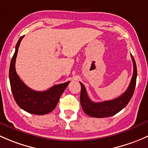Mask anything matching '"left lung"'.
Segmentation results:
<instances>
[{"label": "left lung", "mask_w": 148, "mask_h": 148, "mask_svg": "<svg viewBox=\"0 0 148 148\" xmlns=\"http://www.w3.org/2000/svg\"><path fill=\"white\" fill-rule=\"evenodd\" d=\"M131 58L133 63V75L130 85L124 93L114 100L100 102V103L92 102L88 97L85 86L83 83H80L81 85L80 104L85 114L90 117L99 118L113 116L128 104L134 93L137 78L136 63L132 55Z\"/></svg>", "instance_id": "1"}]
</instances>
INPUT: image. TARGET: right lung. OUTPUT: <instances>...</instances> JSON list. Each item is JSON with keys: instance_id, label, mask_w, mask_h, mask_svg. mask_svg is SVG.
I'll return each mask as SVG.
<instances>
[{"instance_id": "1", "label": "right lung", "mask_w": 148, "mask_h": 148, "mask_svg": "<svg viewBox=\"0 0 148 148\" xmlns=\"http://www.w3.org/2000/svg\"><path fill=\"white\" fill-rule=\"evenodd\" d=\"M23 37L24 36H21L18 40L10 62L9 70L10 88L13 97L21 109L34 115H45L55 109L70 81L54 85L45 91H36L28 88L20 79L15 67L18 48Z\"/></svg>"}]
</instances>
